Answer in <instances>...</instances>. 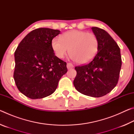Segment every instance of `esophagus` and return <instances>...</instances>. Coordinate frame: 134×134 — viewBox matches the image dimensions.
Listing matches in <instances>:
<instances>
[{"label": "esophagus", "mask_w": 134, "mask_h": 134, "mask_svg": "<svg viewBox=\"0 0 134 134\" xmlns=\"http://www.w3.org/2000/svg\"><path fill=\"white\" fill-rule=\"evenodd\" d=\"M67 67L68 69H71L74 67V66H73V65L71 64V63H67Z\"/></svg>", "instance_id": "obj_1"}]
</instances>
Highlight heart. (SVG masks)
<instances>
[{
  "label": "heart",
  "instance_id": "obj_1",
  "mask_svg": "<svg viewBox=\"0 0 134 134\" xmlns=\"http://www.w3.org/2000/svg\"><path fill=\"white\" fill-rule=\"evenodd\" d=\"M99 42L96 35L86 31L71 30L61 36V39L54 38L52 47L59 58L69 54L72 60L80 64H86L93 60L99 49Z\"/></svg>",
  "mask_w": 134,
  "mask_h": 134
}]
</instances>
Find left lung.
Wrapping results in <instances>:
<instances>
[{
  "label": "left lung",
  "instance_id": "8db88e82",
  "mask_svg": "<svg viewBox=\"0 0 134 134\" xmlns=\"http://www.w3.org/2000/svg\"><path fill=\"white\" fill-rule=\"evenodd\" d=\"M92 30L99 40L98 51L89 64L75 67L73 84L81 93L99 97L116 86L122 60L119 46L107 32L97 27H92Z\"/></svg>",
  "mask_w": 134,
  "mask_h": 134
}]
</instances>
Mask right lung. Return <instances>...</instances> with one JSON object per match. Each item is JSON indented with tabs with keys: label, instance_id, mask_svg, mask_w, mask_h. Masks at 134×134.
<instances>
[{
	"label": "right lung",
	"instance_id": "obj_1",
	"mask_svg": "<svg viewBox=\"0 0 134 134\" xmlns=\"http://www.w3.org/2000/svg\"><path fill=\"white\" fill-rule=\"evenodd\" d=\"M60 34L57 29H34L16 49L13 78L18 90L29 98L41 99L53 94L67 71V63L55 55L52 47V40Z\"/></svg>",
	"mask_w": 134,
	"mask_h": 134
}]
</instances>
